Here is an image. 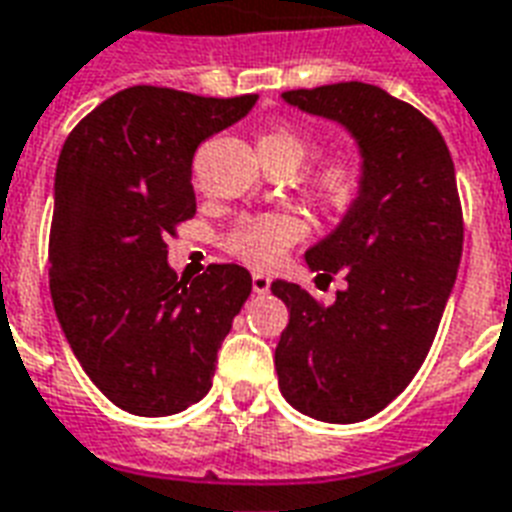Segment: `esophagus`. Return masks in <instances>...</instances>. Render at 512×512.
<instances>
[{
  "label": "esophagus",
  "mask_w": 512,
  "mask_h": 512,
  "mask_svg": "<svg viewBox=\"0 0 512 512\" xmlns=\"http://www.w3.org/2000/svg\"><path fill=\"white\" fill-rule=\"evenodd\" d=\"M252 290H255V293H268V290H271V276L263 274V271H255V274H252Z\"/></svg>",
  "instance_id": "34e87169"
}]
</instances>
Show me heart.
<instances>
[{"label":"heart","instance_id":"b5f03b06","mask_svg":"<svg viewBox=\"0 0 512 512\" xmlns=\"http://www.w3.org/2000/svg\"><path fill=\"white\" fill-rule=\"evenodd\" d=\"M309 140L293 127H271L257 135V154L287 157L295 165L304 160ZM358 187V162L352 154H333L312 176L314 198L325 206H344ZM304 238V225L290 214H266L246 219L230 233L227 249L249 266H274L287 249Z\"/></svg>","mask_w":512,"mask_h":512}]
</instances>
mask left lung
Instances as JSON below:
<instances>
[{
  "mask_svg": "<svg viewBox=\"0 0 512 512\" xmlns=\"http://www.w3.org/2000/svg\"><path fill=\"white\" fill-rule=\"evenodd\" d=\"M282 100L339 124L361 173L342 222L304 255L317 276L347 279L336 301L271 285L290 309L274 355L279 388L309 418L358 423L410 385L437 336L464 244L456 168L437 127L380 86L331 83Z\"/></svg>",
  "mask_w": 512,
  "mask_h": 512,
  "instance_id": "8db88e82",
  "label": "left lung"
}]
</instances>
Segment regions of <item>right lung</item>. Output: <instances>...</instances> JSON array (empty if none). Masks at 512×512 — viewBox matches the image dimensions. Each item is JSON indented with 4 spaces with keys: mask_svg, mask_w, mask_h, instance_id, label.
I'll use <instances>...</instances> for the list:
<instances>
[{
    "mask_svg": "<svg viewBox=\"0 0 512 512\" xmlns=\"http://www.w3.org/2000/svg\"><path fill=\"white\" fill-rule=\"evenodd\" d=\"M244 97L132 86L64 140L54 176L51 298L67 344L108 399L143 418L187 410L252 293L236 263L179 279L165 238L195 214L192 157L244 119Z\"/></svg>",
    "mask_w": 512,
    "mask_h": 512,
    "instance_id": "obj_1",
    "label": "right lung"
}]
</instances>
